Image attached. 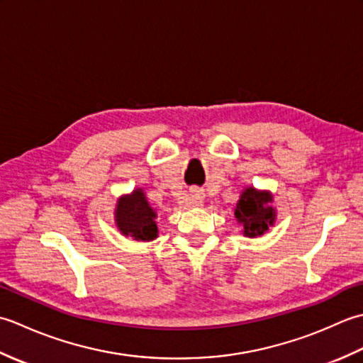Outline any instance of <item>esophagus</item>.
<instances>
[{"mask_svg":"<svg viewBox=\"0 0 363 363\" xmlns=\"http://www.w3.org/2000/svg\"><path fill=\"white\" fill-rule=\"evenodd\" d=\"M186 203L191 207H199L203 206L204 203V194L203 190H198V189H194L190 191V194L186 196Z\"/></svg>","mask_w":363,"mask_h":363,"instance_id":"1","label":"esophagus"}]
</instances>
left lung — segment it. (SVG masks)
I'll return each instance as SVG.
<instances>
[{
  "mask_svg": "<svg viewBox=\"0 0 363 363\" xmlns=\"http://www.w3.org/2000/svg\"><path fill=\"white\" fill-rule=\"evenodd\" d=\"M234 215L238 225L243 228L245 237L256 238L264 235L269 226H274L277 217L273 194L269 190L246 187L238 198Z\"/></svg>",
  "mask_w": 363,
  "mask_h": 363,
  "instance_id": "1",
  "label": "left lung"
}]
</instances>
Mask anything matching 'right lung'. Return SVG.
Masks as SVG:
<instances>
[{
    "label": "right lung",
    "instance_id": "obj_1",
    "mask_svg": "<svg viewBox=\"0 0 363 363\" xmlns=\"http://www.w3.org/2000/svg\"><path fill=\"white\" fill-rule=\"evenodd\" d=\"M157 211L150 204L142 187H135L130 194L117 199L113 211L115 226L121 235L137 242H151L159 237Z\"/></svg>",
    "mask_w": 363,
    "mask_h": 363
}]
</instances>
